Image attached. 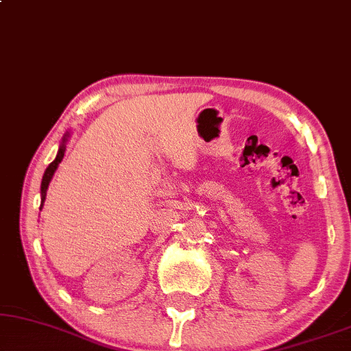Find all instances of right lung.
I'll return each instance as SVG.
<instances>
[{"label":"right lung","instance_id":"add662e5","mask_svg":"<svg viewBox=\"0 0 351 351\" xmlns=\"http://www.w3.org/2000/svg\"><path fill=\"white\" fill-rule=\"evenodd\" d=\"M67 138H69V133H65L64 138H62V143H60V146H59L58 156H56L54 160L49 163L48 168H46L45 175H43V180H41V205H40V210L43 208V204H45V199H46V191H48V186H49V183H51V180H53L54 171L58 170L60 160H62V158H64V154H65V143H67Z\"/></svg>","mask_w":351,"mask_h":351}]
</instances>
